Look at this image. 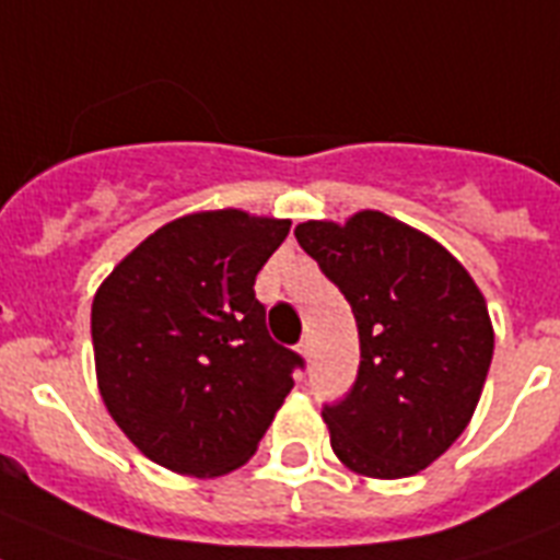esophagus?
<instances>
[{"label":"esophagus","mask_w":560,"mask_h":560,"mask_svg":"<svg viewBox=\"0 0 560 560\" xmlns=\"http://www.w3.org/2000/svg\"><path fill=\"white\" fill-rule=\"evenodd\" d=\"M312 352H314L312 340H308V337H306V340L300 343V354H303V360H312Z\"/></svg>","instance_id":"34e87169"}]
</instances>
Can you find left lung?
Here are the masks:
<instances>
[{
  "mask_svg": "<svg viewBox=\"0 0 560 560\" xmlns=\"http://www.w3.org/2000/svg\"><path fill=\"white\" fill-rule=\"evenodd\" d=\"M294 237L358 320V381L323 409L337 460L363 478L418 475L475 415L495 349L487 298L435 237L383 211L306 220Z\"/></svg>",
  "mask_w": 560,
  "mask_h": 560,
  "instance_id": "left-lung-1",
  "label": "left lung"
}]
</instances>
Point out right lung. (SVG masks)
Masks as SVG:
<instances>
[{"label":"right lung","instance_id":"right-lung-1","mask_svg":"<svg viewBox=\"0 0 560 560\" xmlns=\"http://www.w3.org/2000/svg\"><path fill=\"white\" fill-rule=\"evenodd\" d=\"M289 229L243 208L194 211L148 234L100 283L96 386L148 460L220 478L257 452L300 366L254 298V277Z\"/></svg>","mask_w":560,"mask_h":560}]
</instances>
